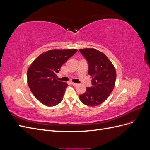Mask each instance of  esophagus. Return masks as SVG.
I'll return each instance as SVG.
<instances>
[{
	"mask_svg": "<svg viewBox=\"0 0 150 150\" xmlns=\"http://www.w3.org/2000/svg\"><path fill=\"white\" fill-rule=\"evenodd\" d=\"M71 84H72V85H73L74 86H77L78 85V84H77V83H71Z\"/></svg>",
	"mask_w": 150,
	"mask_h": 150,
	"instance_id": "34e87169",
	"label": "esophagus"
}]
</instances>
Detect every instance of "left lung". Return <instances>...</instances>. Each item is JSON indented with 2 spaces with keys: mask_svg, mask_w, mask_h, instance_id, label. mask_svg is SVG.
Returning a JSON list of instances; mask_svg holds the SVG:
<instances>
[{
  "mask_svg": "<svg viewBox=\"0 0 150 150\" xmlns=\"http://www.w3.org/2000/svg\"><path fill=\"white\" fill-rule=\"evenodd\" d=\"M88 63V74L92 77V86L79 95L81 101L88 106H96L106 101L114 89L116 72L110 59L101 52L93 48L79 49Z\"/></svg>",
  "mask_w": 150,
  "mask_h": 150,
  "instance_id": "1",
  "label": "left lung"
}]
</instances>
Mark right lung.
Returning a JSON list of instances; mask_svg holds the SVG:
<instances>
[{"instance_id": "right-lung-1", "label": "right lung", "mask_w": 150, "mask_h": 150, "mask_svg": "<svg viewBox=\"0 0 150 150\" xmlns=\"http://www.w3.org/2000/svg\"><path fill=\"white\" fill-rule=\"evenodd\" d=\"M78 51L54 49L38 56L29 67L27 78L34 96L43 104L54 106L62 101L68 84L57 80L61 67Z\"/></svg>"}]
</instances>
